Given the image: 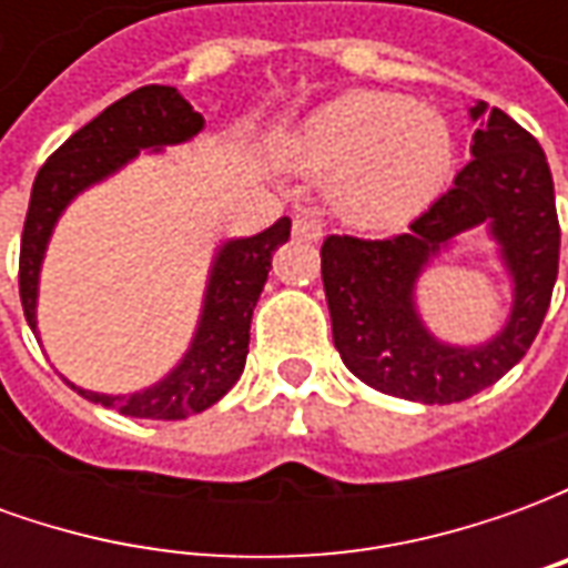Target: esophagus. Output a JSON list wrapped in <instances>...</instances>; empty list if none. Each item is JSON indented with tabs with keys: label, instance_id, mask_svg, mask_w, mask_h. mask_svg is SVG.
<instances>
[{
	"label": "esophagus",
	"instance_id": "obj_1",
	"mask_svg": "<svg viewBox=\"0 0 568 568\" xmlns=\"http://www.w3.org/2000/svg\"><path fill=\"white\" fill-rule=\"evenodd\" d=\"M292 234L297 240H310V243H316L322 236V224L313 219V215H295V224H292Z\"/></svg>",
	"mask_w": 568,
	"mask_h": 568
}]
</instances>
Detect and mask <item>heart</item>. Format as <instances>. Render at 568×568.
<instances>
[{
  "label": "heart",
  "instance_id": "1",
  "mask_svg": "<svg viewBox=\"0 0 568 568\" xmlns=\"http://www.w3.org/2000/svg\"><path fill=\"white\" fill-rule=\"evenodd\" d=\"M292 151L304 170L332 175L334 206L362 227L417 219L453 173L444 115L402 93L337 97L307 118Z\"/></svg>",
  "mask_w": 568,
  "mask_h": 568
}]
</instances>
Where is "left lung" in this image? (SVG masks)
<instances>
[{
  "mask_svg": "<svg viewBox=\"0 0 568 568\" xmlns=\"http://www.w3.org/2000/svg\"><path fill=\"white\" fill-rule=\"evenodd\" d=\"M471 161L407 234L325 236L322 283L334 346L358 381L423 405L465 402L526 356L548 313L560 267V222L545 151L501 109L477 103ZM487 223L513 273L509 325L487 345L450 347L425 332L413 285L453 235Z\"/></svg>",
  "mask_w": 568,
  "mask_h": 568,
  "instance_id": "obj_1",
  "label": "left lung"
}]
</instances>
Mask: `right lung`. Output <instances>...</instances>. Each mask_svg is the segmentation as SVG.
I'll use <instances>...</instances> for the list:
<instances>
[{"label": "right lung", "instance_id": "obj_1", "mask_svg": "<svg viewBox=\"0 0 568 568\" xmlns=\"http://www.w3.org/2000/svg\"><path fill=\"white\" fill-rule=\"evenodd\" d=\"M203 130V115L191 109L182 93L166 84H149L121 97L91 124L75 130L44 161L32 182L30 210L20 236V304L36 332V297L44 248L60 212L84 187L133 161L140 149L175 145ZM292 234V222L280 219L267 231L246 240H227L212 261L210 285L191 349L161 383L133 395H100L72 386L93 405L115 407L124 417L185 419L222 398L243 374L248 353V325L261 288L271 273V258Z\"/></svg>", "mask_w": 568, "mask_h": 568}]
</instances>
